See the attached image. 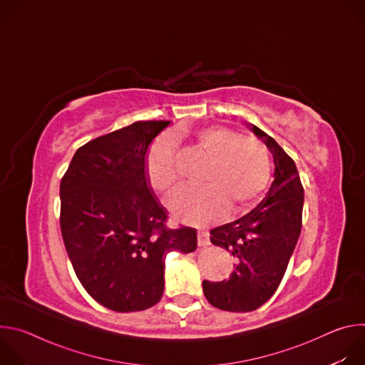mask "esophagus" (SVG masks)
Masks as SVG:
<instances>
[{"instance_id": "obj_1", "label": "esophagus", "mask_w": 365, "mask_h": 365, "mask_svg": "<svg viewBox=\"0 0 365 365\" xmlns=\"http://www.w3.org/2000/svg\"><path fill=\"white\" fill-rule=\"evenodd\" d=\"M211 244V240H210V232L206 231H199L197 232V245L199 247H206Z\"/></svg>"}]
</instances>
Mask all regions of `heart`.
<instances>
[{
    "label": "heart",
    "instance_id": "1",
    "mask_svg": "<svg viewBox=\"0 0 365 365\" xmlns=\"http://www.w3.org/2000/svg\"><path fill=\"white\" fill-rule=\"evenodd\" d=\"M195 145L211 160L200 187H183L169 200L175 218L193 225H207L225 212H241L262 197L272 178V159L264 143L224 127L210 125L195 131ZM145 176L162 195L179 182L175 143L169 135L155 140L147 151Z\"/></svg>",
    "mask_w": 365,
    "mask_h": 365
}]
</instances>
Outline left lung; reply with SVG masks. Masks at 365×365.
Wrapping results in <instances>:
<instances>
[{"label":"left lung","mask_w":365,"mask_h":365,"mask_svg":"<svg viewBox=\"0 0 365 365\" xmlns=\"http://www.w3.org/2000/svg\"><path fill=\"white\" fill-rule=\"evenodd\" d=\"M273 154L274 180L252 211L211 230V242L235 257L228 280H203V294L212 306L228 312H251L277 290L302 230L303 186L292 158L273 137L250 124Z\"/></svg>","instance_id":"8db88e82"}]
</instances>
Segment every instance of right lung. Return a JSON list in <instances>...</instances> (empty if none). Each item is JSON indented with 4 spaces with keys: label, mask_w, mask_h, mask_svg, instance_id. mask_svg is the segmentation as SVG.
<instances>
[{
    "label": "right lung",
    "mask_w": 365,
    "mask_h": 365,
    "mask_svg": "<svg viewBox=\"0 0 365 365\" xmlns=\"http://www.w3.org/2000/svg\"><path fill=\"white\" fill-rule=\"evenodd\" d=\"M170 121H137L75 153L61 182V230L73 270L99 304L138 312L165 290V257L196 250V230L166 228L145 176L147 150Z\"/></svg>",
    "instance_id": "1"
}]
</instances>
